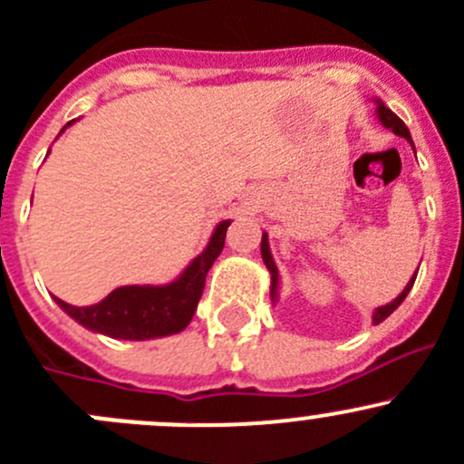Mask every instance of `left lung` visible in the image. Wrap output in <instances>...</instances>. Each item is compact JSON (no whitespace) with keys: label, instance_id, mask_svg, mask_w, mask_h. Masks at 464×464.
<instances>
[{"label":"left lung","instance_id":"8db88e82","mask_svg":"<svg viewBox=\"0 0 464 464\" xmlns=\"http://www.w3.org/2000/svg\"><path fill=\"white\" fill-rule=\"evenodd\" d=\"M377 114H379V119H382V123H383V126L390 128V130H392L394 135H399V137H406V140L411 141V144H412V140H411V132H408L406 123H403L401 119H399L397 114L392 112V110L386 108V105H383V103H379V110H377ZM261 256H264V264H266V268L270 270V279H273V286H270V293H273V297H275V295H277V284H279V277H277V266H275L273 256H270V250H268V237H266V234H264V237H261ZM415 277H417V273L412 275V279H411V282L406 284V288H403V291L399 293V297H394V300L390 302V304H386V306H379V309L374 311V315H372L374 324L383 323V320H386L388 315L392 314V311L397 309V306L401 304L403 300H406L408 291H411V288H412V284H415Z\"/></svg>","mask_w":464,"mask_h":464}]
</instances>
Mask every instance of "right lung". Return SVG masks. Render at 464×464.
Here are the masks:
<instances>
[{
    "mask_svg": "<svg viewBox=\"0 0 464 464\" xmlns=\"http://www.w3.org/2000/svg\"><path fill=\"white\" fill-rule=\"evenodd\" d=\"M74 123V121H70ZM67 123V126H70ZM230 221L218 223L209 246L196 256L189 268L167 286H121L114 288L105 300L92 306H72L58 300L63 311L92 332L105 334L123 341H146V338L178 334L191 323L205 288V277L217 256L221 255Z\"/></svg>",
    "mask_w": 464,
    "mask_h": 464,
    "instance_id": "add662e5",
    "label": "right lung"
}]
</instances>
